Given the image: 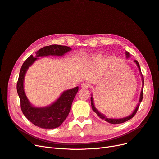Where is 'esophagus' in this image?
<instances>
[{
  "instance_id": "esophagus-1",
  "label": "esophagus",
  "mask_w": 159,
  "mask_h": 159,
  "mask_svg": "<svg viewBox=\"0 0 159 159\" xmlns=\"http://www.w3.org/2000/svg\"><path fill=\"white\" fill-rule=\"evenodd\" d=\"M81 88H83V89H87L89 87V84L88 83L84 82V83L81 84Z\"/></svg>"
}]
</instances>
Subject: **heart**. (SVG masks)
<instances>
[{"mask_svg":"<svg viewBox=\"0 0 159 159\" xmlns=\"http://www.w3.org/2000/svg\"><path fill=\"white\" fill-rule=\"evenodd\" d=\"M99 57V54H97V55H95V56H93V58L95 60V59H96V58H98V57Z\"/></svg>","mask_w":159,"mask_h":159,"instance_id":"obj_1","label":"heart"}]
</instances>
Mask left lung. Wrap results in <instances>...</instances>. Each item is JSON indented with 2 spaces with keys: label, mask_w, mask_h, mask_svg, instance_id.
<instances>
[{
  "label": "left lung",
  "mask_w": 159,
  "mask_h": 159,
  "mask_svg": "<svg viewBox=\"0 0 159 159\" xmlns=\"http://www.w3.org/2000/svg\"><path fill=\"white\" fill-rule=\"evenodd\" d=\"M125 54H126V57L127 58H129V57H130V54L126 51L125 52ZM134 62L135 63L138 67L139 68V72H140V74L141 75V78H142V89H141V93H140V97H139V103L137 105V107H135V109H134V110L133 111V112L131 114L129 115V116L127 117H123V118H119V119H113V118H109L105 116V115H103V113H100L99 111L97 109V108L95 107V104H94V102H93V95L91 94V107H92V109L93 111L98 115V116L101 118L103 119L104 121H107L109 123H111V124H119V123H123L125 121H129V119H131V118H133L134 117V115L136 114L137 110L139 109V105H140V103L141 102H142V99H143V86H144V78H143V76L141 74V68H140V66H139V62L137 61V60H134Z\"/></svg>",
  "instance_id": "obj_1"
}]
</instances>
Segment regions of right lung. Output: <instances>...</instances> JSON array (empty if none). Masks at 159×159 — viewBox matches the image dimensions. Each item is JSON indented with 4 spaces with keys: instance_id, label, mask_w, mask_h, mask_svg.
Listing matches in <instances>:
<instances>
[{
    "instance_id": "1",
    "label": "right lung",
    "mask_w": 159,
    "mask_h": 159,
    "mask_svg": "<svg viewBox=\"0 0 159 159\" xmlns=\"http://www.w3.org/2000/svg\"><path fill=\"white\" fill-rule=\"evenodd\" d=\"M71 50L70 47L61 45H50L42 48L31 55L24 62L19 74L16 89L20 101V106L24 115L34 125L42 129H54L60 127L70 111L73 100L78 91L77 86L62 92L54 103L46 107H38L31 104L28 100L24 88L25 77L28 69L42 56H63Z\"/></svg>"
}]
</instances>
